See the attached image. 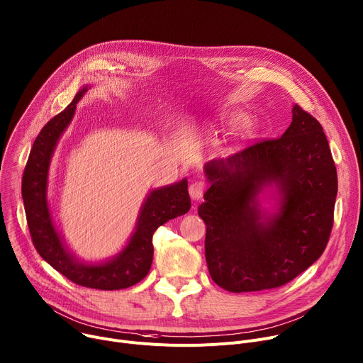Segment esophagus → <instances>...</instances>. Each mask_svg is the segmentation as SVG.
I'll list each match as a JSON object with an SVG mask.
<instances>
[{
  "instance_id": "1",
  "label": "esophagus",
  "mask_w": 363,
  "mask_h": 363,
  "mask_svg": "<svg viewBox=\"0 0 363 363\" xmlns=\"http://www.w3.org/2000/svg\"><path fill=\"white\" fill-rule=\"evenodd\" d=\"M205 190H206V184H205L203 182H200V180L193 182V183L189 186V193H190V197H191L193 200H199L200 197H202L203 193H205Z\"/></svg>"
}]
</instances>
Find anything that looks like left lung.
Masks as SVG:
<instances>
[{"instance_id": "1", "label": "left lung", "mask_w": 363, "mask_h": 363, "mask_svg": "<svg viewBox=\"0 0 363 363\" xmlns=\"http://www.w3.org/2000/svg\"><path fill=\"white\" fill-rule=\"evenodd\" d=\"M211 187L199 216L215 283L230 293L281 287L323 254L333 226L337 173L320 123L297 104L287 131L205 164ZM274 191L262 208L259 194Z\"/></svg>"}]
</instances>
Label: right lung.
Wrapping results in <instances>:
<instances>
[{"label": "right lung", "mask_w": 363, "mask_h": 363, "mask_svg": "<svg viewBox=\"0 0 363 363\" xmlns=\"http://www.w3.org/2000/svg\"><path fill=\"white\" fill-rule=\"evenodd\" d=\"M91 89L85 85L65 111L52 118L31 147L24 169L21 194L30 235L37 252L72 283L95 290H121L141 281L152 262V233L158 226L190 211L187 179L151 190L141 205L127 245L102 262L80 261L67 248L49 206V170L57 143L74 115L76 104Z\"/></svg>", "instance_id": "obj_1"}]
</instances>
